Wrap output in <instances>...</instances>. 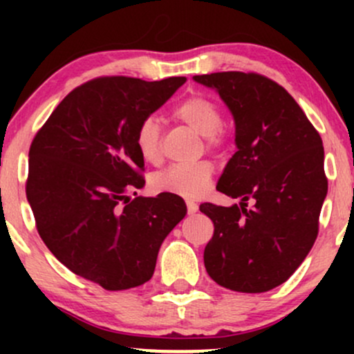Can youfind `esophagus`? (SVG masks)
I'll list each match as a JSON object with an SVG mask.
<instances>
[{
  "label": "esophagus",
  "mask_w": 354,
  "mask_h": 354,
  "mask_svg": "<svg viewBox=\"0 0 354 354\" xmlns=\"http://www.w3.org/2000/svg\"><path fill=\"white\" fill-rule=\"evenodd\" d=\"M186 208H188V213L193 214L198 211V205L194 201H186Z\"/></svg>",
  "instance_id": "34e87169"
}]
</instances>
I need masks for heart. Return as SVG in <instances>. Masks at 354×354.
Segmentation results:
<instances>
[{
    "mask_svg": "<svg viewBox=\"0 0 354 354\" xmlns=\"http://www.w3.org/2000/svg\"><path fill=\"white\" fill-rule=\"evenodd\" d=\"M173 115L205 136L209 148L221 145L225 136L223 113L213 100L200 95L189 96L174 106ZM135 143L145 161L153 165L160 163L163 158V131L156 118L146 116L138 124ZM211 178L213 168L206 161L194 165H173L153 178V186L158 191H166L183 198H198L208 188Z\"/></svg>",
    "mask_w": 354,
    "mask_h": 354,
    "instance_id": "1",
    "label": "heart"
}]
</instances>
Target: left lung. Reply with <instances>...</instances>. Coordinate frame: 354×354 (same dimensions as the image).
Here are the masks:
<instances>
[{"label": "left lung", "mask_w": 354, "mask_h": 354, "mask_svg": "<svg viewBox=\"0 0 354 354\" xmlns=\"http://www.w3.org/2000/svg\"><path fill=\"white\" fill-rule=\"evenodd\" d=\"M194 81L216 89L233 113L238 151L216 189L241 200L231 208L200 206L214 225L206 271L228 290L265 293L298 270L318 236L328 193L323 141L293 96L259 73H211Z\"/></svg>", "instance_id": "8db88e82"}]
</instances>
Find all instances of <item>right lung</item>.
<instances>
[{"label": "right lung", "mask_w": 354, "mask_h": 354, "mask_svg": "<svg viewBox=\"0 0 354 354\" xmlns=\"http://www.w3.org/2000/svg\"><path fill=\"white\" fill-rule=\"evenodd\" d=\"M185 81L89 80L31 141L26 198L39 236L68 270L108 291L148 281L161 243L186 214L178 194L129 198L145 185L138 124Z\"/></svg>", "instance_id": "add662e5"}]
</instances>
